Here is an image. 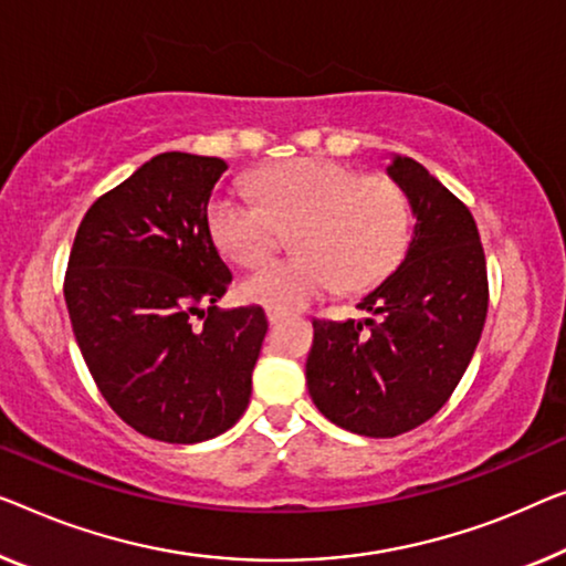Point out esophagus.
I'll use <instances>...</instances> for the list:
<instances>
[{
    "label": "esophagus",
    "instance_id": "obj_1",
    "mask_svg": "<svg viewBox=\"0 0 566 566\" xmlns=\"http://www.w3.org/2000/svg\"><path fill=\"white\" fill-rule=\"evenodd\" d=\"M266 319H269V325H276V323H282V319H284V312L266 310Z\"/></svg>",
    "mask_w": 566,
    "mask_h": 566
}]
</instances>
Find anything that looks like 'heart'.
I'll return each instance as SVG.
<instances>
[{
	"instance_id": "1",
	"label": "heart",
	"mask_w": 566,
	"mask_h": 566,
	"mask_svg": "<svg viewBox=\"0 0 566 566\" xmlns=\"http://www.w3.org/2000/svg\"><path fill=\"white\" fill-rule=\"evenodd\" d=\"M216 247L241 266L264 261L294 229L300 256L269 261L239 282L241 300L266 310L307 307L340 286L374 290L409 241V200L386 177L331 159H290L251 177V192H223L208 210Z\"/></svg>"
}]
</instances>
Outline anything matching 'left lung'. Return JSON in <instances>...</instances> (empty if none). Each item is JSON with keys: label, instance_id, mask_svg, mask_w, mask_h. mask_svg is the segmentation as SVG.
Returning a JSON list of instances; mask_svg holds the SVG:
<instances>
[{"label": "left lung", "instance_id": "1", "mask_svg": "<svg viewBox=\"0 0 566 566\" xmlns=\"http://www.w3.org/2000/svg\"><path fill=\"white\" fill-rule=\"evenodd\" d=\"M407 192L415 233L396 272L358 302L374 317L312 319L307 389L348 432L396 437L440 411L478 348L488 315L475 218L417 159L386 167Z\"/></svg>", "mask_w": 566, "mask_h": 566}]
</instances>
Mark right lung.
<instances>
[{"instance_id": "obj_1", "label": "right lung", "mask_w": 566, "mask_h": 566, "mask_svg": "<svg viewBox=\"0 0 566 566\" xmlns=\"http://www.w3.org/2000/svg\"><path fill=\"white\" fill-rule=\"evenodd\" d=\"M226 170L188 151L151 157L88 208L67 259L83 360L108 407L159 442H206L241 419L269 327L256 305L216 307L231 272L208 200Z\"/></svg>"}]
</instances>
